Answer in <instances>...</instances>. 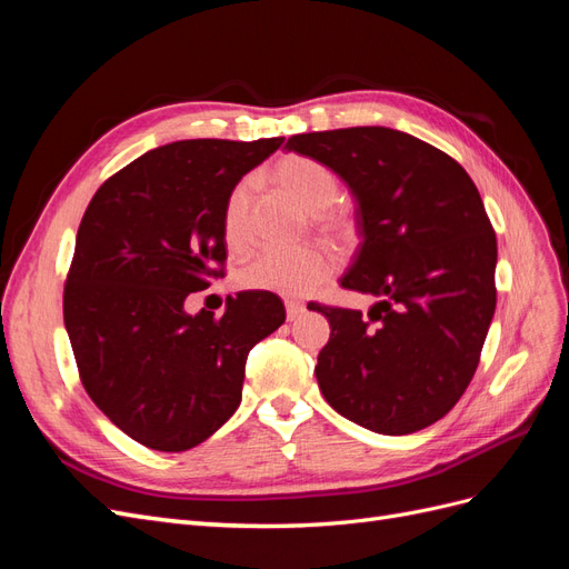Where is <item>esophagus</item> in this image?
<instances>
[{"instance_id":"esophagus-1","label":"esophagus","mask_w":569,"mask_h":569,"mask_svg":"<svg viewBox=\"0 0 569 569\" xmlns=\"http://www.w3.org/2000/svg\"><path fill=\"white\" fill-rule=\"evenodd\" d=\"M284 308H287V320H297V318L303 316L306 303L303 301H295V299H287Z\"/></svg>"}]
</instances>
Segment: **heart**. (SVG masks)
Wrapping results in <instances>:
<instances>
[{"mask_svg":"<svg viewBox=\"0 0 569 569\" xmlns=\"http://www.w3.org/2000/svg\"><path fill=\"white\" fill-rule=\"evenodd\" d=\"M272 180L297 199L311 213L313 222L335 239H351L356 234V218L343 209L339 199V178L335 170L303 153H289L272 166ZM251 199L253 180L242 178L226 199L222 209V232L232 247H244L251 234ZM337 268L335 253L322 244H306L301 249H266L256 253L239 272L244 287L272 291L280 297H303L320 282L332 278Z\"/></svg>","mask_w":569,"mask_h":569,"instance_id":"obj_1","label":"heart"}]
</instances>
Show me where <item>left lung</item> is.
<instances>
[{
	"mask_svg": "<svg viewBox=\"0 0 569 569\" xmlns=\"http://www.w3.org/2000/svg\"><path fill=\"white\" fill-rule=\"evenodd\" d=\"M287 149L351 187L363 242L341 278L368 313L311 303L330 320L322 396L351 422L410 435L468 389L496 311V234L472 178L449 153L380 126L291 134Z\"/></svg>",
	"mask_w": 569,
	"mask_h": 569,
	"instance_id": "obj_1",
	"label": "left lung"
}]
</instances>
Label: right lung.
Instances as JSON below:
<instances>
[{"instance_id":"right-lung-1","label":"right lung","mask_w":569,"mask_h":569,"mask_svg":"<svg viewBox=\"0 0 569 569\" xmlns=\"http://www.w3.org/2000/svg\"><path fill=\"white\" fill-rule=\"evenodd\" d=\"M184 140L147 151L97 189L63 284V322L97 408L147 449L209 439L242 401L247 356L284 322L272 291H239L226 313L184 299L226 274L230 189L280 149Z\"/></svg>"}]
</instances>
